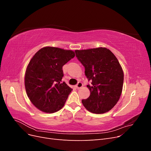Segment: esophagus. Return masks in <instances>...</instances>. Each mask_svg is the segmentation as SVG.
<instances>
[{"label":"esophagus","mask_w":151,"mask_h":151,"mask_svg":"<svg viewBox=\"0 0 151 151\" xmlns=\"http://www.w3.org/2000/svg\"><path fill=\"white\" fill-rule=\"evenodd\" d=\"M83 86V83H81V82H79V83H77V84L76 85V88L77 89H81Z\"/></svg>","instance_id":"1"}]
</instances>
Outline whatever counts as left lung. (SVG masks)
Returning <instances> with one entry per match:
<instances>
[{
	"label": "left lung",
	"mask_w": 151,
	"mask_h": 151,
	"mask_svg": "<svg viewBox=\"0 0 151 151\" xmlns=\"http://www.w3.org/2000/svg\"><path fill=\"white\" fill-rule=\"evenodd\" d=\"M85 68L90 96L82 100L84 106L93 113L102 114L115 106L121 96L124 75L118 59L110 50L99 47L75 51Z\"/></svg>",
	"instance_id": "1"
}]
</instances>
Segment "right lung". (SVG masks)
Returning a JSON list of instances; mask_svg holds the SVG:
<instances>
[{
    "mask_svg": "<svg viewBox=\"0 0 151 151\" xmlns=\"http://www.w3.org/2000/svg\"><path fill=\"white\" fill-rule=\"evenodd\" d=\"M75 53L57 47L41 48L26 68L24 85L27 95L35 107L52 113L63 108L72 89L63 82L62 67Z\"/></svg>",
    "mask_w": 151,
    "mask_h": 151,
    "instance_id": "1",
    "label": "right lung"
}]
</instances>
